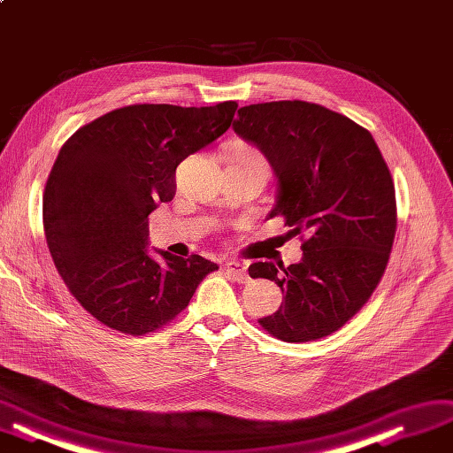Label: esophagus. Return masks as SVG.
<instances>
[{"label":"esophagus","instance_id":"34e87169","mask_svg":"<svg viewBox=\"0 0 453 453\" xmlns=\"http://www.w3.org/2000/svg\"><path fill=\"white\" fill-rule=\"evenodd\" d=\"M225 272L228 277H232L234 280H238V283H247L249 275H247V266L240 260H228L225 264Z\"/></svg>","mask_w":453,"mask_h":453}]
</instances>
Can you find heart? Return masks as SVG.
I'll list each match as a JSON object with an SVG mask.
<instances>
[{
    "label": "heart",
    "instance_id": "1",
    "mask_svg": "<svg viewBox=\"0 0 453 453\" xmlns=\"http://www.w3.org/2000/svg\"><path fill=\"white\" fill-rule=\"evenodd\" d=\"M232 163L258 166V168L264 170V173H268V163H266V159H264V155L258 150H253V148H238V150H234Z\"/></svg>",
    "mask_w": 453,
    "mask_h": 453
}]
</instances>
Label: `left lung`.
<instances>
[{
	"instance_id": "obj_1",
	"label": "left lung",
	"mask_w": 453,
	"mask_h": 453,
	"mask_svg": "<svg viewBox=\"0 0 453 453\" xmlns=\"http://www.w3.org/2000/svg\"><path fill=\"white\" fill-rule=\"evenodd\" d=\"M273 168L272 217L302 238L298 264L255 262L253 279L283 290L260 326L287 342L322 339L345 326L377 288L397 228L392 174L371 133L350 118L305 101L249 104L234 119Z\"/></svg>"
}]
</instances>
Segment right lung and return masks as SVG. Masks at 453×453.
Segmentation results:
<instances>
[{
    "instance_id": "right-lung-1",
    "label": "right lung",
    "mask_w": 453,
    "mask_h": 453,
    "mask_svg": "<svg viewBox=\"0 0 453 453\" xmlns=\"http://www.w3.org/2000/svg\"><path fill=\"white\" fill-rule=\"evenodd\" d=\"M215 106L131 104L78 129L46 180L42 225L56 270L91 317L144 335L173 322L217 264L148 253V215L176 195V168L232 123Z\"/></svg>"
}]
</instances>
